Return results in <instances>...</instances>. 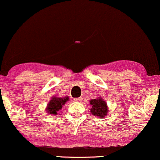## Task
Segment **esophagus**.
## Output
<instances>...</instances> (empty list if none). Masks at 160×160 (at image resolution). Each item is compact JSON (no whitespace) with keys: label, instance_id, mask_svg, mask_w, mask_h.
<instances>
[{"label":"esophagus","instance_id":"esophagus-1","mask_svg":"<svg viewBox=\"0 0 160 160\" xmlns=\"http://www.w3.org/2000/svg\"><path fill=\"white\" fill-rule=\"evenodd\" d=\"M82 98L80 97V98H73V102H82Z\"/></svg>","mask_w":160,"mask_h":160}]
</instances>
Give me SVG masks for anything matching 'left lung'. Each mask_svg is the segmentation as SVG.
Listing matches in <instances>:
<instances>
[{
	"label": "left lung",
	"instance_id": "obj_1",
	"mask_svg": "<svg viewBox=\"0 0 160 160\" xmlns=\"http://www.w3.org/2000/svg\"><path fill=\"white\" fill-rule=\"evenodd\" d=\"M90 104L92 107L90 112L92 115L100 118H104V116H107L108 113L107 103L104 101L102 97L91 99L90 101Z\"/></svg>",
	"mask_w": 160,
	"mask_h": 160
}]
</instances>
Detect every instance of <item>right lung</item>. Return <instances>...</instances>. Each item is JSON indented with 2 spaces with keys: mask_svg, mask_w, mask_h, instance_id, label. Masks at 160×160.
<instances>
[{
  "mask_svg": "<svg viewBox=\"0 0 160 160\" xmlns=\"http://www.w3.org/2000/svg\"><path fill=\"white\" fill-rule=\"evenodd\" d=\"M69 100L68 96L64 98H59L57 96H53L52 99L49 102L47 107L46 108V110L47 113L52 114V115H56L58 113V111H59L62 108V106L64 105Z\"/></svg>",
  "mask_w": 160,
  "mask_h": 160,
  "instance_id": "add662e5",
  "label": "right lung"
}]
</instances>
